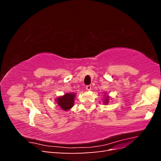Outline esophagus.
<instances>
[{
  "label": "esophagus",
  "mask_w": 161,
  "mask_h": 161,
  "mask_svg": "<svg viewBox=\"0 0 161 161\" xmlns=\"http://www.w3.org/2000/svg\"><path fill=\"white\" fill-rule=\"evenodd\" d=\"M86 89L87 91H91V85H87L86 86Z\"/></svg>",
  "instance_id": "34e87169"
}]
</instances>
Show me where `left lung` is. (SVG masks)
<instances>
[{"label":"left lung","instance_id":"obj_1","mask_svg":"<svg viewBox=\"0 0 161 161\" xmlns=\"http://www.w3.org/2000/svg\"><path fill=\"white\" fill-rule=\"evenodd\" d=\"M107 93L106 92H105L104 93V99H103V104L104 105H108V103H109V98H110V97L108 95H106Z\"/></svg>","mask_w":161,"mask_h":161}]
</instances>
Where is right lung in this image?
<instances>
[{"label":"right lung","instance_id":"right-lung-1","mask_svg":"<svg viewBox=\"0 0 161 161\" xmlns=\"http://www.w3.org/2000/svg\"><path fill=\"white\" fill-rule=\"evenodd\" d=\"M76 93L74 92H67L64 95L57 97L55 99L56 103L60 107V108L64 111L70 109L75 104Z\"/></svg>","mask_w":161,"mask_h":161}]
</instances>
